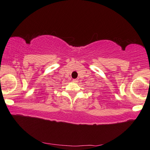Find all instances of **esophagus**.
I'll use <instances>...</instances> for the list:
<instances>
[{
    "mask_svg": "<svg viewBox=\"0 0 150 150\" xmlns=\"http://www.w3.org/2000/svg\"><path fill=\"white\" fill-rule=\"evenodd\" d=\"M73 82H74V83H77V82H78V80L77 79H73Z\"/></svg>",
    "mask_w": 150,
    "mask_h": 150,
    "instance_id": "1",
    "label": "esophagus"
}]
</instances>
